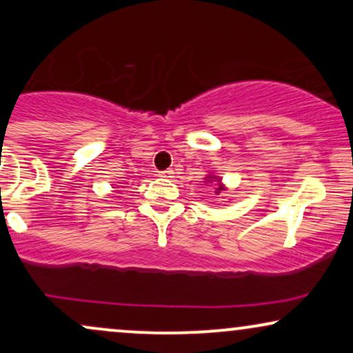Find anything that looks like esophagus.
<instances>
[{
	"mask_svg": "<svg viewBox=\"0 0 353 353\" xmlns=\"http://www.w3.org/2000/svg\"><path fill=\"white\" fill-rule=\"evenodd\" d=\"M159 177H164V179H172L174 171H172V169H168V171H161Z\"/></svg>",
	"mask_w": 353,
	"mask_h": 353,
	"instance_id": "1",
	"label": "esophagus"
}]
</instances>
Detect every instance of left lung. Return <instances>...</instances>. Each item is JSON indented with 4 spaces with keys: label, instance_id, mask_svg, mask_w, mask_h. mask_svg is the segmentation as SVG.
I'll return each mask as SVG.
<instances>
[{
    "label": "left lung",
    "instance_id": "obj_1",
    "mask_svg": "<svg viewBox=\"0 0 353 353\" xmlns=\"http://www.w3.org/2000/svg\"><path fill=\"white\" fill-rule=\"evenodd\" d=\"M205 179L209 181V184L212 181H217V184H219V182H221V179H219V177H214V176H208V177H205ZM221 190H224V185H219V189L216 190V192H221Z\"/></svg>",
    "mask_w": 353,
    "mask_h": 353
}]
</instances>
